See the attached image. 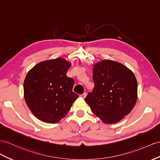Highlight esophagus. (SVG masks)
Returning a JSON list of instances; mask_svg holds the SVG:
<instances>
[{
    "instance_id": "34e87169",
    "label": "esophagus",
    "mask_w": 160,
    "mask_h": 160,
    "mask_svg": "<svg viewBox=\"0 0 160 160\" xmlns=\"http://www.w3.org/2000/svg\"><path fill=\"white\" fill-rule=\"evenodd\" d=\"M86 96H87V93H86V92H84L83 94H81V97H82V98H85V97H86Z\"/></svg>"
}]
</instances>
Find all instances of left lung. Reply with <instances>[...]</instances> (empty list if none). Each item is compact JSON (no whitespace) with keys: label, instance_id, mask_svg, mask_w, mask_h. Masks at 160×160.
<instances>
[{"label":"left lung","instance_id":"1","mask_svg":"<svg viewBox=\"0 0 160 160\" xmlns=\"http://www.w3.org/2000/svg\"><path fill=\"white\" fill-rule=\"evenodd\" d=\"M71 63L64 58L41 62L27 74L24 99L31 112L42 122L56 123L64 118L79 97L74 80L67 76Z\"/></svg>","mask_w":160,"mask_h":160}]
</instances>
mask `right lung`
Instances as JSON below:
<instances>
[{"label": "right lung", "mask_w": 160, "mask_h": 160, "mask_svg": "<svg viewBox=\"0 0 160 160\" xmlns=\"http://www.w3.org/2000/svg\"><path fill=\"white\" fill-rule=\"evenodd\" d=\"M94 88L85 101L104 123H115L129 114L137 100V81L130 69L104 60L93 70Z\"/></svg>", "instance_id": "1"}]
</instances>
